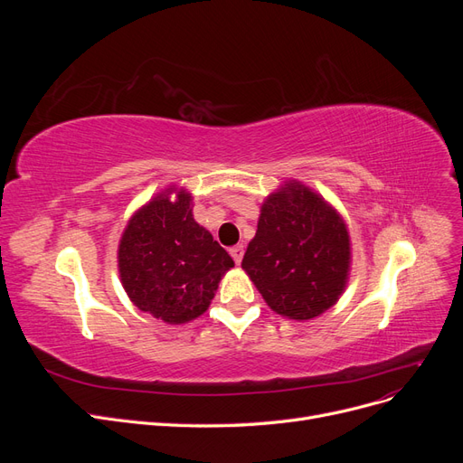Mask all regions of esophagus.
<instances>
[{"instance_id":"obj_1","label":"esophagus","mask_w":463,"mask_h":463,"mask_svg":"<svg viewBox=\"0 0 463 463\" xmlns=\"http://www.w3.org/2000/svg\"><path fill=\"white\" fill-rule=\"evenodd\" d=\"M230 255L233 257L235 264H240V262H241V259H243V245H235V247H232V249H230Z\"/></svg>"}]
</instances>
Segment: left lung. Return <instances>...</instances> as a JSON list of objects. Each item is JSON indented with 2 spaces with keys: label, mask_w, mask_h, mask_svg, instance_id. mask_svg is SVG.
<instances>
[{
  "label": "left lung",
  "mask_w": 463,
  "mask_h": 463,
  "mask_svg": "<svg viewBox=\"0 0 463 463\" xmlns=\"http://www.w3.org/2000/svg\"><path fill=\"white\" fill-rule=\"evenodd\" d=\"M349 259L342 216L313 189L289 181L262 203L241 269L274 313L309 320L340 299Z\"/></svg>",
  "instance_id": "obj_1"
}]
</instances>
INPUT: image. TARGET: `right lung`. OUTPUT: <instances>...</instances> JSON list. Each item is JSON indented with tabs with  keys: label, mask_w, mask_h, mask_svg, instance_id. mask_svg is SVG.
<instances>
[{
	"label": "right lung",
	"mask_w": 463,
	"mask_h": 463,
	"mask_svg": "<svg viewBox=\"0 0 463 463\" xmlns=\"http://www.w3.org/2000/svg\"><path fill=\"white\" fill-rule=\"evenodd\" d=\"M156 194L131 216L125 228L118 266L121 284L138 309L167 325L201 317L233 259L199 226L191 213V193Z\"/></svg>",
	"instance_id": "add662e5"
}]
</instances>
